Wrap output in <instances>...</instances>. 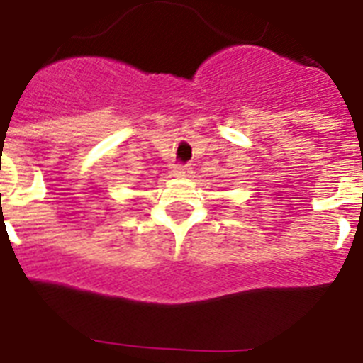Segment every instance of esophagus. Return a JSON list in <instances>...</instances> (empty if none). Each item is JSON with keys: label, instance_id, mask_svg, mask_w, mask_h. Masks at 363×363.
<instances>
[{"label": "esophagus", "instance_id": "1", "mask_svg": "<svg viewBox=\"0 0 363 363\" xmlns=\"http://www.w3.org/2000/svg\"><path fill=\"white\" fill-rule=\"evenodd\" d=\"M192 169L191 165H174L172 167V176H176V178H187V176H191Z\"/></svg>", "mask_w": 363, "mask_h": 363}]
</instances>
